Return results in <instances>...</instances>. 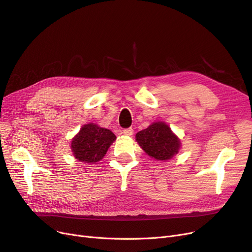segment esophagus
I'll return each mask as SVG.
<instances>
[{"mask_svg":"<svg viewBox=\"0 0 252 252\" xmlns=\"http://www.w3.org/2000/svg\"><path fill=\"white\" fill-rule=\"evenodd\" d=\"M123 133L126 135V136H131L134 134V129L131 128V127H128V128H125L124 130H123Z\"/></svg>","mask_w":252,"mask_h":252,"instance_id":"obj_1","label":"esophagus"}]
</instances>
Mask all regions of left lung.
<instances>
[{
  "label": "left lung",
  "instance_id": "1",
  "mask_svg": "<svg viewBox=\"0 0 252 252\" xmlns=\"http://www.w3.org/2000/svg\"><path fill=\"white\" fill-rule=\"evenodd\" d=\"M140 147L156 160H168L179 152L181 142L170 127L157 122L136 135Z\"/></svg>",
  "mask_w": 252,
  "mask_h": 252
}]
</instances>
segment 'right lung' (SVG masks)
<instances>
[{"instance_id": "add662e5", "label": "right lung", "mask_w": 252, "mask_h": 252, "mask_svg": "<svg viewBox=\"0 0 252 252\" xmlns=\"http://www.w3.org/2000/svg\"><path fill=\"white\" fill-rule=\"evenodd\" d=\"M116 137L110 129L95 124L85 125L71 141V151L78 161H100Z\"/></svg>"}]
</instances>
